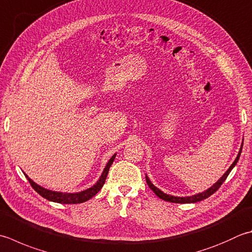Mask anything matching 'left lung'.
Masks as SVG:
<instances>
[{"label":"left lung","mask_w":252,"mask_h":252,"mask_svg":"<svg viewBox=\"0 0 252 252\" xmlns=\"http://www.w3.org/2000/svg\"><path fill=\"white\" fill-rule=\"evenodd\" d=\"M241 150H243V144H241V147H240V151L238 153L237 157H236V159L234 160L233 164H231V166L228 168V170L225 172V174L223 175V177H220V179L216 182V184H214L213 186L211 187L210 189L205 190L204 192H201V193H198L195 195H192V196H182V198H180V196H174V195H169V194H166L164 193V192L160 191L158 188H156V187L152 184L151 180L149 179V177L146 176V182L147 185H149L150 188L154 191V193L158 196V198H160L161 200H165L167 202H172V203H195V202H199V201H202L204 200L206 198H209L210 195H212L214 193V192L218 191L220 189V187L223 185V182L226 180V178H227V176L229 175V172L231 171V169L234 168L235 165L237 164V161L239 159L240 157V153H241Z\"/></svg>","instance_id":"left-lung-1"}]
</instances>
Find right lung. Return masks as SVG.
<instances>
[{"instance_id":"right-lung-1","label":"right lung","mask_w":252,"mask_h":252,"mask_svg":"<svg viewBox=\"0 0 252 252\" xmlns=\"http://www.w3.org/2000/svg\"><path fill=\"white\" fill-rule=\"evenodd\" d=\"M115 158H116V154L113 155L111 158L109 159V161L107 162L105 169H103L100 178H99V180L97 181L96 185H94L92 188L87 189L85 191L77 192V193H63V192H56V191L44 189L39 185L34 184V182L31 178H28L27 175H25V176L27 177L29 184H31V186L34 189V191L38 192V193L40 194L41 196H43L44 199H47L49 201H52V202H57V203H62V204L83 203V202H86L87 200L92 199L93 196L97 194L98 192H99V190L102 188V186H103V184H105L106 178H107L108 171H109L110 166L113 162V160H115Z\"/></svg>"}]
</instances>
